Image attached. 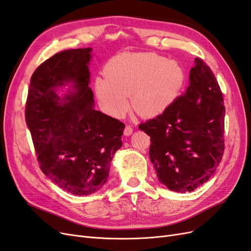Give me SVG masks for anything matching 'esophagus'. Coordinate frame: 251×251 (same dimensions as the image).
Here are the masks:
<instances>
[{
  "label": "esophagus",
  "mask_w": 251,
  "mask_h": 251,
  "mask_svg": "<svg viewBox=\"0 0 251 251\" xmlns=\"http://www.w3.org/2000/svg\"><path fill=\"white\" fill-rule=\"evenodd\" d=\"M124 133H125V135H126V136L131 135V134L133 133V127H132L130 125H126V127H125V131H124Z\"/></svg>",
  "instance_id": "1"
}]
</instances>
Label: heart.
I'll list each match as a JSON object with an SVG mask.
<instances>
[{
	"mask_svg": "<svg viewBox=\"0 0 251 251\" xmlns=\"http://www.w3.org/2000/svg\"><path fill=\"white\" fill-rule=\"evenodd\" d=\"M105 79L96 80V96L109 115L121 117L131 105L141 117H154L169 109L186 80L177 60L153 52H125L112 57Z\"/></svg>",
	"mask_w": 251,
	"mask_h": 251,
	"instance_id": "b5f03b06",
	"label": "heart"
}]
</instances>
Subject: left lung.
<instances>
[{"instance_id":"left-lung-1","label":"left lung","mask_w":251,"mask_h":251,"mask_svg":"<svg viewBox=\"0 0 251 251\" xmlns=\"http://www.w3.org/2000/svg\"><path fill=\"white\" fill-rule=\"evenodd\" d=\"M225 107L214 72L199 57L186 92L138 127L151 137L150 159L171 191L193 192L217 170L224 153Z\"/></svg>"}]
</instances>
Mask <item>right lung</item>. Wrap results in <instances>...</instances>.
Returning <instances> with one entry per match:
<instances>
[{
	"instance_id": "obj_1",
	"label": "right lung",
	"mask_w": 251,
	"mask_h": 251,
	"mask_svg": "<svg viewBox=\"0 0 251 251\" xmlns=\"http://www.w3.org/2000/svg\"><path fill=\"white\" fill-rule=\"evenodd\" d=\"M91 51L65 50L37 67L25 110L40 169L57 186L77 196L93 194L107 182L125 130L124 123L93 109ZM68 81L76 83L78 90L62 102L54 90Z\"/></svg>"
}]
</instances>
